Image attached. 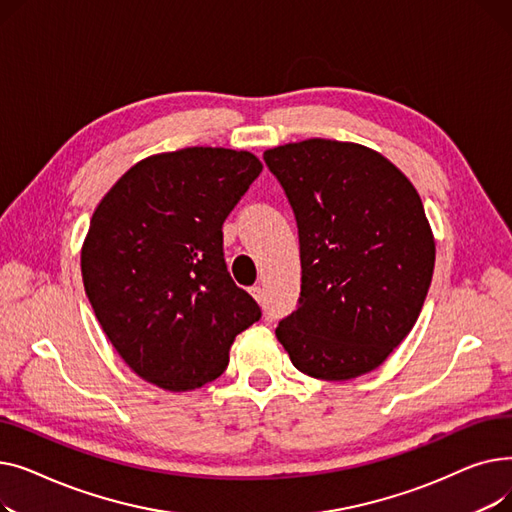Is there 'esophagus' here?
<instances>
[{
  "label": "esophagus",
  "mask_w": 512,
  "mask_h": 512,
  "mask_svg": "<svg viewBox=\"0 0 512 512\" xmlns=\"http://www.w3.org/2000/svg\"><path fill=\"white\" fill-rule=\"evenodd\" d=\"M249 292L253 294V299H255L257 303H263V301H265V294H263V288H261V286H251Z\"/></svg>",
  "instance_id": "esophagus-1"
}]
</instances>
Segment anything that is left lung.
<instances>
[{
  "instance_id": "obj_1",
  "label": "left lung",
  "mask_w": 512,
  "mask_h": 512,
  "mask_svg": "<svg viewBox=\"0 0 512 512\" xmlns=\"http://www.w3.org/2000/svg\"><path fill=\"white\" fill-rule=\"evenodd\" d=\"M263 159L294 211L301 299L276 336L292 365L344 382L407 338L432 284L436 242L411 180L378 151L307 139Z\"/></svg>"
}]
</instances>
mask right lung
<instances>
[{"instance_id":"add662e5","label":"right lung","mask_w":512,"mask_h":512,"mask_svg":"<svg viewBox=\"0 0 512 512\" xmlns=\"http://www.w3.org/2000/svg\"><path fill=\"white\" fill-rule=\"evenodd\" d=\"M263 170L249 151L186 147L132 166L97 205L80 253L95 317L124 363L170 392L228 367L261 309L230 278L222 226Z\"/></svg>"}]
</instances>
